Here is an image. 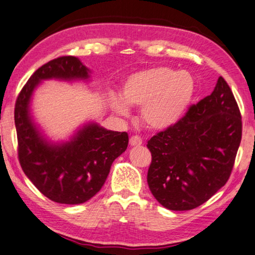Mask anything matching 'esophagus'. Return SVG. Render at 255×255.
I'll return each mask as SVG.
<instances>
[{
	"mask_svg": "<svg viewBox=\"0 0 255 255\" xmlns=\"http://www.w3.org/2000/svg\"><path fill=\"white\" fill-rule=\"evenodd\" d=\"M129 143H130V146H140L142 143V140L140 137L131 136L130 139H129Z\"/></svg>",
	"mask_w": 255,
	"mask_h": 255,
	"instance_id": "obj_1",
	"label": "esophagus"
}]
</instances>
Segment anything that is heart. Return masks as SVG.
Masks as SVG:
<instances>
[{
	"label": "heart",
	"instance_id": "b5f03b06",
	"mask_svg": "<svg viewBox=\"0 0 255 255\" xmlns=\"http://www.w3.org/2000/svg\"><path fill=\"white\" fill-rule=\"evenodd\" d=\"M194 91L195 82L191 73L158 67L129 77L123 86L122 97L127 105L142 106L140 116L147 127L166 129L182 118ZM123 102L113 98L112 106L118 114L127 115L128 108Z\"/></svg>",
	"mask_w": 255,
	"mask_h": 255
}]
</instances>
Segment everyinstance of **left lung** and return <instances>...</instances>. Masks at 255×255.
Returning a JSON list of instances; mask_svg holds the SVG:
<instances>
[{"label": "left lung", "instance_id": "1", "mask_svg": "<svg viewBox=\"0 0 255 255\" xmlns=\"http://www.w3.org/2000/svg\"><path fill=\"white\" fill-rule=\"evenodd\" d=\"M242 117L224 78L183 118L147 141L148 186L164 207L188 211L210 200L232 173Z\"/></svg>", "mask_w": 255, "mask_h": 255}]
</instances>
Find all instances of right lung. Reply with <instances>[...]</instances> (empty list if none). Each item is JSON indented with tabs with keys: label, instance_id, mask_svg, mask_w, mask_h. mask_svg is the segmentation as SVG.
<instances>
[{
	"label": "right lung",
	"instance_id": "1",
	"mask_svg": "<svg viewBox=\"0 0 255 255\" xmlns=\"http://www.w3.org/2000/svg\"><path fill=\"white\" fill-rule=\"evenodd\" d=\"M89 69L72 55L59 57L40 67L22 88L14 108L17 156L23 172L49 200L81 204L104 186L113 161L127 149L128 133L107 130L90 123L70 141L51 143L30 116V100L47 79L86 80Z\"/></svg>",
	"mask_w": 255,
	"mask_h": 255
}]
</instances>
